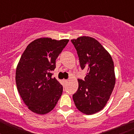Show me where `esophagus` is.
I'll use <instances>...</instances> for the list:
<instances>
[{
  "label": "esophagus",
  "instance_id": "obj_1",
  "mask_svg": "<svg viewBox=\"0 0 134 134\" xmlns=\"http://www.w3.org/2000/svg\"><path fill=\"white\" fill-rule=\"evenodd\" d=\"M63 82H64V83H67L68 82V80H63Z\"/></svg>",
  "mask_w": 134,
  "mask_h": 134
}]
</instances>
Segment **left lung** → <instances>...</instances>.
Segmentation results:
<instances>
[{"label": "left lung", "instance_id": "obj_1", "mask_svg": "<svg viewBox=\"0 0 134 134\" xmlns=\"http://www.w3.org/2000/svg\"><path fill=\"white\" fill-rule=\"evenodd\" d=\"M82 70H87L85 80L78 79L79 88L73 94L76 107L82 113L92 115L102 110L115 84L114 64L111 55L97 40L82 36L71 40Z\"/></svg>", "mask_w": 134, "mask_h": 134}]
</instances>
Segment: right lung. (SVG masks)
Here are the masks:
<instances>
[{
	"mask_svg": "<svg viewBox=\"0 0 134 134\" xmlns=\"http://www.w3.org/2000/svg\"><path fill=\"white\" fill-rule=\"evenodd\" d=\"M68 41L37 39L21 55L15 74L16 87L23 102L34 113H49L62 94L63 86L52 78L51 71L55 68V60Z\"/></svg>",
	"mask_w": 134,
	"mask_h": 134,
	"instance_id": "right-lung-1",
	"label": "right lung"
}]
</instances>
